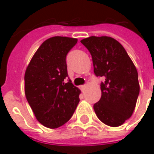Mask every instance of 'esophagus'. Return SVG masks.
<instances>
[{"mask_svg":"<svg viewBox=\"0 0 154 154\" xmlns=\"http://www.w3.org/2000/svg\"><path fill=\"white\" fill-rule=\"evenodd\" d=\"M85 88V85H81V86H80V89H81V91H84Z\"/></svg>","mask_w":154,"mask_h":154,"instance_id":"esophagus-1","label":"esophagus"}]
</instances>
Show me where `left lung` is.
<instances>
[{"label": "left lung", "instance_id": "obj_1", "mask_svg": "<svg viewBox=\"0 0 154 154\" xmlns=\"http://www.w3.org/2000/svg\"><path fill=\"white\" fill-rule=\"evenodd\" d=\"M80 42L90 51L94 74L103 77L102 97L95 113L105 125L117 127L132 115L140 91L138 73L123 46L108 36H91Z\"/></svg>", "mask_w": 154, "mask_h": 154}]
</instances>
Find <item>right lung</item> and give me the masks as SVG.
<instances>
[{
	"label": "right lung",
	"instance_id": "add662e5",
	"mask_svg": "<svg viewBox=\"0 0 154 154\" xmlns=\"http://www.w3.org/2000/svg\"><path fill=\"white\" fill-rule=\"evenodd\" d=\"M75 38L54 36L36 51L24 75L27 101L39 122L55 129L68 122L79 103L80 91L69 79L67 54L77 43Z\"/></svg>",
	"mask_w": 154,
	"mask_h": 154
}]
</instances>
